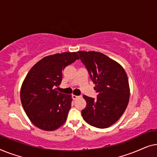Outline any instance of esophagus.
I'll use <instances>...</instances> for the list:
<instances>
[{
	"mask_svg": "<svg viewBox=\"0 0 157 157\" xmlns=\"http://www.w3.org/2000/svg\"><path fill=\"white\" fill-rule=\"evenodd\" d=\"M79 98V96H76V95H72V98L74 100H76V99H77V98Z\"/></svg>",
	"mask_w": 157,
	"mask_h": 157,
	"instance_id": "1",
	"label": "esophagus"
}]
</instances>
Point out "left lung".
I'll return each instance as SVG.
<instances>
[{"label":"left lung","mask_w":157,"mask_h":157,"mask_svg":"<svg viewBox=\"0 0 157 157\" xmlns=\"http://www.w3.org/2000/svg\"><path fill=\"white\" fill-rule=\"evenodd\" d=\"M78 53L98 93L96 98L83 96L86 101L81 111L83 119L96 128L109 127L127 107L130 96L127 75L119 63L104 53L83 51Z\"/></svg>","instance_id":"left-lung-1"}]
</instances>
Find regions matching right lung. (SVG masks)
I'll use <instances>...</instances> for the list:
<instances>
[{
    "mask_svg": "<svg viewBox=\"0 0 157 157\" xmlns=\"http://www.w3.org/2000/svg\"><path fill=\"white\" fill-rule=\"evenodd\" d=\"M78 59L76 52L48 56L31 68L21 89V101L27 117L40 129L54 131L63 125L71 107V95L56 91L62 71Z\"/></svg>",
    "mask_w": 157,
    "mask_h": 157,
    "instance_id": "1",
    "label": "right lung"
}]
</instances>
